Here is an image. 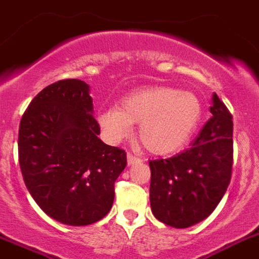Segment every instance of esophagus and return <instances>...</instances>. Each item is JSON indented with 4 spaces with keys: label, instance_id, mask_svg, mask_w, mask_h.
Instances as JSON below:
<instances>
[{
    "label": "esophagus",
    "instance_id": "esophagus-1",
    "mask_svg": "<svg viewBox=\"0 0 259 259\" xmlns=\"http://www.w3.org/2000/svg\"><path fill=\"white\" fill-rule=\"evenodd\" d=\"M140 162V158L137 155H133L132 153H127V163L129 165H134V163Z\"/></svg>",
    "mask_w": 259,
    "mask_h": 259
}]
</instances>
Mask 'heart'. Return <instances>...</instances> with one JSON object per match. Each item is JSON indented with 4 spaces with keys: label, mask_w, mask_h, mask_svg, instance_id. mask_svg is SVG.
Segmentation results:
<instances>
[{
    "label": "heart",
    "mask_w": 259,
    "mask_h": 259,
    "mask_svg": "<svg viewBox=\"0 0 259 259\" xmlns=\"http://www.w3.org/2000/svg\"><path fill=\"white\" fill-rule=\"evenodd\" d=\"M202 117V104L194 93L167 86L138 90L106 109L98 122L111 141L125 140L140 123L141 144L154 154H170L188 144Z\"/></svg>",
    "instance_id": "1"
}]
</instances>
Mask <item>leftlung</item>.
Listing matches in <instances>:
<instances>
[{"mask_svg": "<svg viewBox=\"0 0 259 259\" xmlns=\"http://www.w3.org/2000/svg\"><path fill=\"white\" fill-rule=\"evenodd\" d=\"M210 113L213 117L190 148L171 158L149 161L151 211L173 228H189L209 217L230 184L232 113L215 93Z\"/></svg>", "mask_w": 259, "mask_h": 259, "instance_id": "1", "label": "left lung"}]
</instances>
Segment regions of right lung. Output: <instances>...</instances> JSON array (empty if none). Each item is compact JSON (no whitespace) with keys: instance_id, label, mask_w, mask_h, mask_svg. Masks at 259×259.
<instances>
[{"instance_id":"obj_1","label":"right lung","mask_w":259,"mask_h":259,"mask_svg":"<svg viewBox=\"0 0 259 259\" xmlns=\"http://www.w3.org/2000/svg\"><path fill=\"white\" fill-rule=\"evenodd\" d=\"M89 85L61 79L46 86L25 110L18 130L24 182L49 217L73 226L102 220L114 201V182L126 153L98 138Z\"/></svg>"}]
</instances>
